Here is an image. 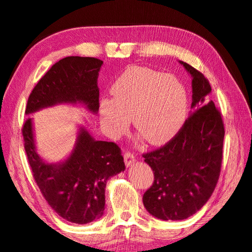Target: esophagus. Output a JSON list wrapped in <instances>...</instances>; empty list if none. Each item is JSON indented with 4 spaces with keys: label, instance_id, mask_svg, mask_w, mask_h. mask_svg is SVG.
<instances>
[{
    "label": "esophagus",
    "instance_id": "obj_1",
    "mask_svg": "<svg viewBox=\"0 0 252 252\" xmlns=\"http://www.w3.org/2000/svg\"><path fill=\"white\" fill-rule=\"evenodd\" d=\"M123 157H125V162L126 164V166H130L131 164L135 161V155L131 152H126Z\"/></svg>",
    "mask_w": 252,
    "mask_h": 252
}]
</instances>
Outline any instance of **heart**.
<instances>
[{"label":"heart","instance_id":"heart-1","mask_svg":"<svg viewBox=\"0 0 252 252\" xmlns=\"http://www.w3.org/2000/svg\"><path fill=\"white\" fill-rule=\"evenodd\" d=\"M113 99H103L99 114L111 138L126 131L133 119L135 131L151 144L170 141L181 129L187 110L186 90L172 75L145 67H132L111 87Z\"/></svg>","mask_w":252,"mask_h":252}]
</instances>
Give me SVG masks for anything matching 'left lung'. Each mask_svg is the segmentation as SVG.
<instances>
[{"label": "left lung", "instance_id": "1", "mask_svg": "<svg viewBox=\"0 0 252 252\" xmlns=\"http://www.w3.org/2000/svg\"><path fill=\"white\" fill-rule=\"evenodd\" d=\"M191 76L189 117L165 145L144 153L154 182L143 195L146 210L162 220H183L203 207L217 185L225 127L202 72L181 62Z\"/></svg>", "mask_w": 252, "mask_h": 252}]
</instances>
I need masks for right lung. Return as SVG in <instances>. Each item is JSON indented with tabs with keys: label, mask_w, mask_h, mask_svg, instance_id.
Listing matches in <instances>:
<instances>
[{
	"label": "right lung",
	"mask_w": 252,
	"mask_h": 252,
	"mask_svg": "<svg viewBox=\"0 0 252 252\" xmlns=\"http://www.w3.org/2000/svg\"><path fill=\"white\" fill-rule=\"evenodd\" d=\"M102 63L94 57L61 59L34 87L25 113L57 103L76 102L97 113V80ZM22 133L34 180L50 207L67 221L81 225L101 217L107 181L126 168L120 148L113 142L95 141L85 127H80L69 158L62 163L49 164L36 152L31 118L23 125Z\"/></svg>",
	"instance_id": "add662e5"
}]
</instances>
